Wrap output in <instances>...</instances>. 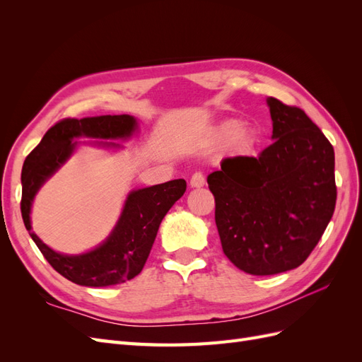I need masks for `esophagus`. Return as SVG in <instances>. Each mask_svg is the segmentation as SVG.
Here are the masks:
<instances>
[{"label":"esophagus","mask_w":362,"mask_h":362,"mask_svg":"<svg viewBox=\"0 0 362 362\" xmlns=\"http://www.w3.org/2000/svg\"><path fill=\"white\" fill-rule=\"evenodd\" d=\"M204 185H205L204 175H202L201 172H194V173L192 175V178H190V187L199 189V187H204Z\"/></svg>","instance_id":"obj_1"}]
</instances>
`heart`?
<instances>
[{
	"instance_id": "heart-1",
	"label": "heart",
	"mask_w": 362,
	"mask_h": 362,
	"mask_svg": "<svg viewBox=\"0 0 362 362\" xmlns=\"http://www.w3.org/2000/svg\"><path fill=\"white\" fill-rule=\"evenodd\" d=\"M229 139V148L237 154L249 152L255 145V133L250 128L240 127L235 120H226L221 124L214 131V140L217 144H225Z\"/></svg>"
}]
</instances>
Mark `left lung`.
<instances>
[{
    "mask_svg": "<svg viewBox=\"0 0 362 362\" xmlns=\"http://www.w3.org/2000/svg\"><path fill=\"white\" fill-rule=\"evenodd\" d=\"M273 144L255 157L225 158L208 175L222 249L250 275L299 267L335 210V156L298 107L267 98Z\"/></svg>",
    "mask_w": 362,
    "mask_h": 362,
    "instance_id": "left-lung-1",
    "label": "left lung"
}]
</instances>
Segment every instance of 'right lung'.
Here are the masks:
<instances>
[{
  "mask_svg": "<svg viewBox=\"0 0 362 362\" xmlns=\"http://www.w3.org/2000/svg\"><path fill=\"white\" fill-rule=\"evenodd\" d=\"M136 117L129 115L63 119L51 127L33 149L23 168L21 213L33 242L62 276L84 287H108L137 276L144 269L157 237L163 217L185 192L184 180H172L129 192L113 231L95 249L80 255H64L52 250L33 233L31 205L39 189L74 154L80 141L90 137L127 140L137 131ZM107 148H119L113 141H96Z\"/></svg>",
  "mask_w": 362,
  "mask_h": 362,
  "instance_id": "obj_1",
  "label": "right lung"
}]
</instances>
